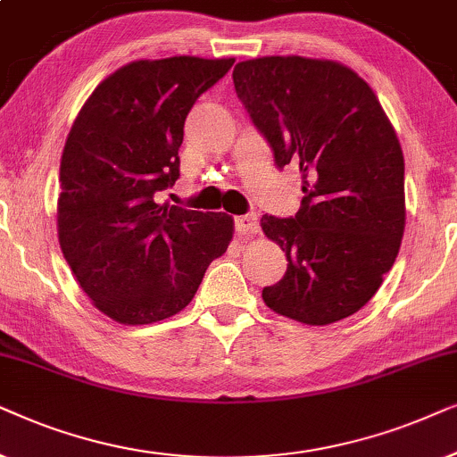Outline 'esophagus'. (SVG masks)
<instances>
[{"label":"esophagus","mask_w":457,"mask_h":457,"mask_svg":"<svg viewBox=\"0 0 457 457\" xmlns=\"http://www.w3.org/2000/svg\"><path fill=\"white\" fill-rule=\"evenodd\" d=\"M236 229L238 234H257L259 232V219L254 212H246V215L236 217Z\"/></svg>","instance_id":"1"}]
</instances>
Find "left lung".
Instances as JSON below:
<instances>
[{"label":"left lung","instance_id":"left-lung-1","mask_svg":"<svg viewBox=\"0 0 457 457\" xmlns=\"http://www.w3.org/2000/svg\"><path fill=\"white\" fill-rule=\"evenodd\" d=\"M236 94L273 150L303 179L295 217L263 215L286 253L263 288L284 318L328 326L366 305L397 259L405 229L403 152L372 87L334 60L263 56L232 72Z\"/></svg>","mask_w":457,"mask_h":457}]
</instances>
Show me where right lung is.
I'll return each mask as SVG.
<instances>
[{
	"mask_svg": "<svg viewBox=\"0 0 457 457\" xmlns=\"http://www.w3.org/2000/svg\"><path fill=\"white\" fill-rule=\"evenodd\" d=\"M232 64L136 60L97 85L71 127L60 161V248L85 295L119 324L179 313L232 242L225 212L156 203L179 178L187 112Z\"/></svg>",
	"mask_w": 457,
	"mask_h": 457,
	"instance_id": "1",
	"label": "right lung"
}]
</instances>
